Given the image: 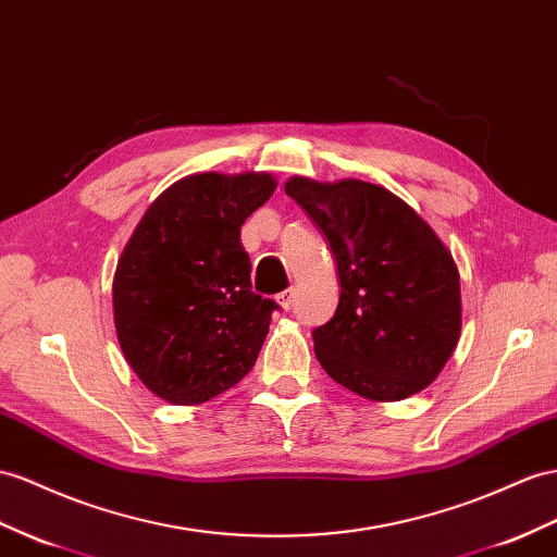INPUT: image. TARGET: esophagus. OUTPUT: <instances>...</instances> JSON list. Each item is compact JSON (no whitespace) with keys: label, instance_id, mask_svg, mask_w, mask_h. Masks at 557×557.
<instances>
[{"label":"esophagus","instance_id":"34e87169","mask_svg":"<svg viewBox=\"0 0 557 557\" xmlns=\"http://www.w3.org/2000/svg\"><path fill=\"white\" fill-rule=\"evenodd\" d=\"M277 304H280L284 310H292V306H294V289H287V292L277 294Z\"/></svg>","mask_w":557,"mask_h":557}]
</instances>
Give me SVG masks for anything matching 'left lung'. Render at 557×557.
Wrapping results in <instances>:
<instances>
[{"label": "left lung", "instance_id": "8db88e82", "mask_svg": "<svg viewBox=\"0 0 557 557\" xmlns=\"http://www.w3.org/2000/svg\"><path fill=\"white\" fill-rule=\"evenodd\" d=\"M284 193L320 227L336 261V312L312 330L324 372L376 403L423 391L461 332L459 270L447 247L379 185L296 176Z\"/></svg>", "mask_w": 557, "mask_h": 557}]
</instances>
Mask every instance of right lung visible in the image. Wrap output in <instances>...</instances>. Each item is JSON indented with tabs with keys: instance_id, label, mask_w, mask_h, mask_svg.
<instances>
[{
	"instance_id": "obj_1",
	"label": "right lung",
	"mask_w": 557,
	"mask_h": 557,
	"mask_svg": "<svg viewBox=\"0 0 557 557\" xmlns=\"http://www.w3.org/2000/svg\"><path fill=\"white\" fill-rule=\"evenodd\" d=\"M268 174H195L154 199L112 282L117 338L138 379L199 405L245 379L280 306L251 292L239 227L275 190Z\"/></svg>"
}]
</instances>
